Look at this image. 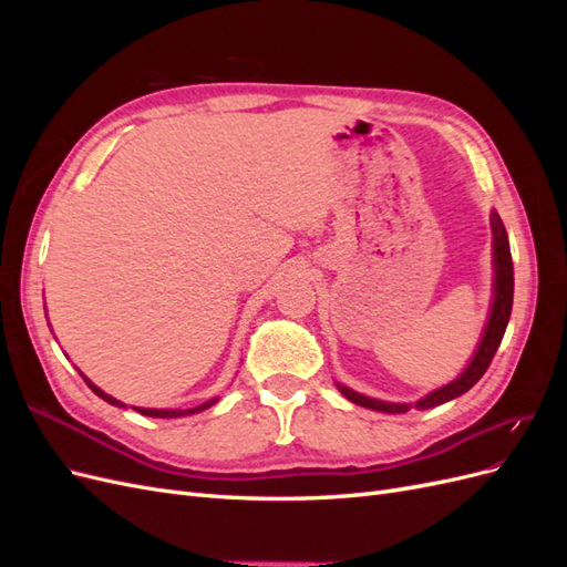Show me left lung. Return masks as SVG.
Returning a JSON list of instances; mask_svg holds the SVG:
<instances>
[{"label":"left lung","instance_id":"8db88e82","mask_svg":"<svg viewBox=\"0 0 567 567\" xmlns=\"http://www.w3.org/2000/svg\"><path fill=\"white\" fill-rule=\"evenodd\" d=\"M489 225H492V236H494V302H492V315L487 321V329L483 333V340H480V348L475 352V357L471 359L468 369L463 371L456 381H452L450 385H444L431 394H425L423 400L416 402V409H433L437 404L450 402L458 394L468 392L480 379H483V373L489 369L492 359L502 346V338L506 333V326L511 319V307H513V260H511V246H508V234L502 217L492 213L489 217ZM340 392L346 394V398L359 406H367L373 411H383V414H404L411 406L409 404H392V402H381V400H371L364 398V394L352 392L350 388H342Z\"/></svg>","mask_w":567,"mask_h":567}]
</instances>
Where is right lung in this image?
I'll return each mask as SVG.
<instances>
[{"mask_svg": "<svg viewBox=\"0 0 567 567\" xmlns=\"http://www.w3.org/2000/svg\"><path fill=\"white\" fill-rule=\"evenodd\" d=\"M82 375V373H80ZM82 379H84V375H82ZM84 383H87L90 388H92V392L94 394H99V398L101 400H106L109 404H115V406H125L123 402H117V400H113L111 398V394H106L104 390H99L92 381H87V379H84ZM217 400H210V402H205V404H200V406H194V409H136V411H140V414H144V416H153V419H177V416H186V414H196V411H203V409H208V406H213Z\"/></svg>", "mask_w": 567, "mask_h": 567, "instance_id": "add662e5", "label": "right lung"}]
</instances>
